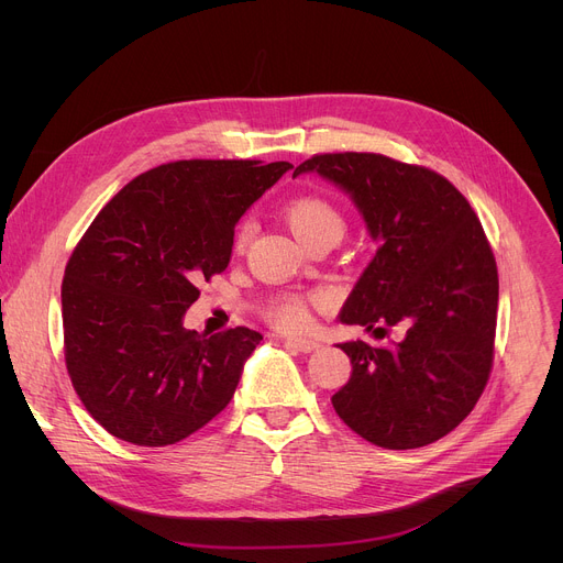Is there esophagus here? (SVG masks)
<instances>
[{"mask_svg": "<svg viewBox=\"0 0 563 563\" xmlns=\"http://www.w3.org/2000/svg\"><path fill=\"white\" fill-rule=\"evenodd\" d=\"M285 343H287L289 347L298 350V352H305V354L320 347V345H318L316 341H311V339H294V336H289V339H285Z\"/></svg>", "mask_w": 563, "mask_h": 563, "instance_id": "obj_1", "label": "esophagus"}]
</instances>
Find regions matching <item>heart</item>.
<instances>
[{
  "label": "heart",
  "instance_id": "b5f03b06",
  "mask_svg": "<svg viewBox=\"0 0 563 563\" xmlns=\"http://www.w3.org/2000/svg\"><path fill=\"white\" fill-rule=\"evenodd\" d=\"M285 220L300 243H307V240H311L316 235H325V233L341 238L345 231L343 216L328 200L313 198V196L291 200L285 209ZM250 238H252V222H243L235 231V247L243 250ZM269 316L276 320L278 325L289 328V330L302 328L309 318L305 302L296 296L274 302L269 309Z\"/></svg>",
  "mask_w": 563,
  "mask_h": 563
}]
</instances>
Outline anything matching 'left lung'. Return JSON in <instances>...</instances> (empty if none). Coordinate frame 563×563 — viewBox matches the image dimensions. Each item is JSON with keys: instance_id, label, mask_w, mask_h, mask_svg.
<instances>
[{"instance_id": "8db88e82", "label": "left lung", "mask_w": 563, "mask_h": 563, "mask_svg": "<svg viewBox=\"0 0 563 563\" xmlns=\"http://www.w3.org/2000/svg\"><path fill=\"white\" fill-rule=\"evenodd\" d=\"M302 174L350 196L376 245L339 320L400 332L389 347L339 345L352 376L332 406L378 448L434 443L472 412L493 367L499 278L484 227L443 176L385 155H313Z\"/></svg>"}]
</instances>
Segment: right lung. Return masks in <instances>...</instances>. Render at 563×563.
<instances>
[{
	"instance_id": "add662e5",
	"label": "right lung",
	"mask_w": 563,
	"mask_h": 563,
	"mask_svg": "<svg viewBox=\"0 0 563 563\" xmlns=\"http://www.w3.org/2000/svg\"><path fill=\"white\" fill-rule=\"evenodd\" d=\"M180 159L131 180L91 222L62 283L66 367L113 437L172 445L220 415L263 336L185 328L202 278L227 269L233 227L289 163Z\"/></svg>"
}]
</instances>
